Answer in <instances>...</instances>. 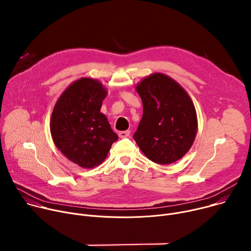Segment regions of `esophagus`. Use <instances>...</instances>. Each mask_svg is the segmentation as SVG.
Instances as JSON below:
<instances>
[{
  "mask_svg": "<svg viewBox=\"0 0 251 251\" xmlns=\"http://www.w3.org/2000/svg\"><path fill=\"white\" fill-rule=\"evenodd\" d=\"M119 137L120 138H126V137H129L130 136V131H121V132H119Z\"/></svg>",
  "mask_w": 251,
  "mask_h": 251,
  "instance_id": "1",
  "label": "esophagus"
}]
</instances>
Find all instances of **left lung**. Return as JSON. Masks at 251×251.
I'll use <instances>...</instances> for the list:
<instances>
[{
  "label": "left lung",
  "instance_id": "left-lung-1",
  "mask_svg": "<svg viewBox=\"0 0 251 251\" xmlns=\"http://www.w3.org/2000/svg\"><path fill=\"white\" fill-rule=\"evenodd\" d=\"M143 116L134 140L144 155L160 165L183 158L198 131L195 105L187 91L170 76L156 73L136 85Z\"/></svg>",
  "mask_w": 251,
  "mask_h": 251
}]
</instances>
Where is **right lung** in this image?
Returning a JSON list of instances; mask_svg holds the SVG:
<instances>
[{
  "mask_svg": "<svg viewBox=\"0 0 251 251\" xmlns=\"http://www.w3.org/2000/svg\"><path fill=\"white\" fill-rule=\"evenodd\" d=\"M106 95L107 90L99 80L82 77L62 92L51 113L54 145L69 161L84 169L100 165L118 140L100 112Z\"/></svg>",
  "mask_w": 251,
  "mask_h": 251,
  "instance_id": "obj_1",
  "label": "right lung"
}]
</instances>
